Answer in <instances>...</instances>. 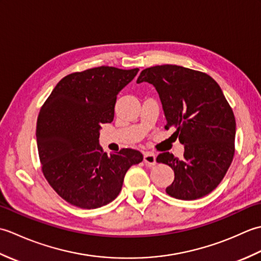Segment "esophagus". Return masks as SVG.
Wrapping results in <instances>:
<instances>
[{"mask_svg":"<svg viewBox=\"0 0 261 261\" xmlns=\"http://www.w3.org/2000/svg\"><path fill=\"white\" fill-rule=\"evenodd\" d=\"M143 162H145L147 165H154L156 164V154H153L151 152H147L145 153V156H143Z\"/></svg>","mask_w":261,"mask_h":261,"instance_id":"obj_1","label":"esophagus"}]
</instances>
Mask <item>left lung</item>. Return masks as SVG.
<instances>
[{
	"mask_svg": "<svg viewBox=\"0 0 261 261\" xmlns=\"http://www.w3.org/2000/svg\"><path fill=\"white\" fill-rule=\"evenodd\" d=\"M147 82L159 94L166 129L184 146V158L163 152L158 163L175 173L166 188L178 199L207 195L223 179L234 154L236 119L218 83L207 74L177 65H162L141 71L137 83Z\"/></svg>",
	"mask_w": 261,
	"mask_h": 261,
	"instance_id": "obj_1",
	"label": "left lung"
}]
</instances>
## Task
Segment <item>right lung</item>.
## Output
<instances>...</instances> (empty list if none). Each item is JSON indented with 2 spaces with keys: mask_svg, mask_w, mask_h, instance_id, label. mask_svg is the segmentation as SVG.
<instances>
[{
  "mask_svg": "<svg viewBox=\"0 0 261 261\" xmlns=\"http://www.w3.org/2000/svg\"><path fill=\"white\" fill-rule=\"evenodd\" d=\"M139 69L96 67L67 75L54 88L37 120L42 173L60 197L81 208H96L119 195L125 173L143 156L122 149L108 156L99 130L114 118L116 96Z\"/></svg>",
  "mask_w": 261,
  "mask_h": 261,
  "instance_id": "right-lung-1",
  "label": "right lung"
}]
</instances>
